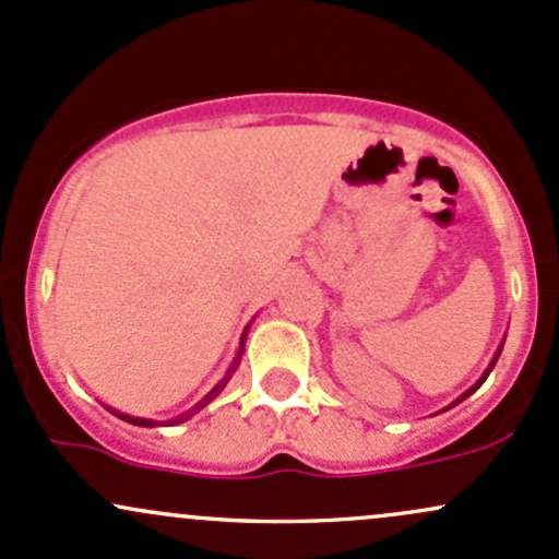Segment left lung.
Wrapping results in <instances>:
<instances>
[{
    "label": "left lung",
    "instance_id": "8db88e82",
    "mask_svg": "<svg viewBox=\"0 0 559 559\" xmlns=\"http://www.w3.org/2000/svg\"><path fill=\"white\" fill-rule=\"evenodd\" d=\"M501 349H503V341H501V346H498V349H496V354H493V359H490V365H488V368H485V373L477 378V383H474V386H469V389H466V392H464V394H461V397H455L453 402H450V405L445 407V411H450V407H455V405H459V402H464L466 397H469V394H474V392H477V389H479V386H483V383H485V378H488V376H490V370H493V368H496L498 357H501ZM440 413H442V411H440Z\"/></svg>",
    "mask_w": 559,
    "mask_h": 559
}]
</instances>
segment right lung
Here are the masks:
<instances>
[{"label":"right lung","mask_w":559,"mask_h":559,"mask_svg":"<svg viewBox=\"0 0 559 559\" xmlns=\"http://www.w3.org/2000/svg\"><path fill=\"white\" fill-rule=\"evenodd\" d=\"M248 330H250V325L245 328V333H242V338H239V349H237V357L231 359V365H229V370H226V376L221 378L218 383H215L213 389H210V392L205 394V397H202L200 402H197L194 407H189V411L186 413H181V416H176V418H170V421H152V418H138V416H128V413H119V411H114V407H109V411L114 413V416H119L122 418V421H128V424H135V426H146V429H152V426H176V424H183V421H189L191 416H194V413H200L202 407H207L210 402H213L215 397H218L221 392H224L226 389V383H229V378L234 376V370L239 368V359H242V352H245V338H248Z\"/></svg>","instance_id":"1"}]
</instances>
